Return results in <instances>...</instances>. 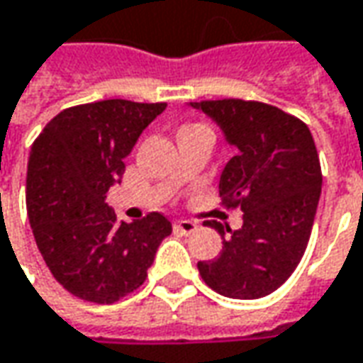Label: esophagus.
<instances>
[{"label": "esophagus", "mask_w": 363, "mask_h": 363, "mask_svg": "<svg viewBox=\"0 0 363 363\" xmlns=\"http://www.w3.org/2000/svg\"><path fill=\"white\" fill-rule=\"evenodd\" d=\"M174 228H177L181 234H192L196 228H199V224L192 223V220H186V218H182V220H177V223H174Z\"/></svg>", "instance_id": "esophagus-1"}]
</instances>
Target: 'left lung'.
I'll use <instances>...</instances> for the list:
<instances>
[{"instance_id": "1", "label": "left lung", "mask_w": 363, "mask_h": 363, "mask_svg": "<svg viewBox=\"0 0 363 363\" xmlns=\"http://www.w3.org/2000/svg\"><path fill=\"white\" fill-rule=\"evenodd\" d=\"M224 130L236 155L226 162L218 192L226 208L242 211V228L231 234L214 260L199 262V272L214 292L256 300L284 284L302 260L322 192L316 145L304 121L274 105L244 99L199 101Z\"/></svg>"}]
</instances>
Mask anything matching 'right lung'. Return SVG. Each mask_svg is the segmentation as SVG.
I'll list each match as a JSON object with an SVG mask.
<instances>
[{"instance_id": "obj_1", "label": "right lung", "mask_w": 363, "mask_h": 363, "mask_svg": "<svg viewBox=\"0 0 363 363\" xmlns=\"http://www.w3.org/2000/svg\"><path fill=\"white\" fill-rule=\"evenodd\" d=\"M164 107L127 99L69 107L31 145L29 224L53 278L81 300L113 304L135 292L172 233L161 213L119 223L105 202L140 133Z\"/></svg>"}]
</instances>
